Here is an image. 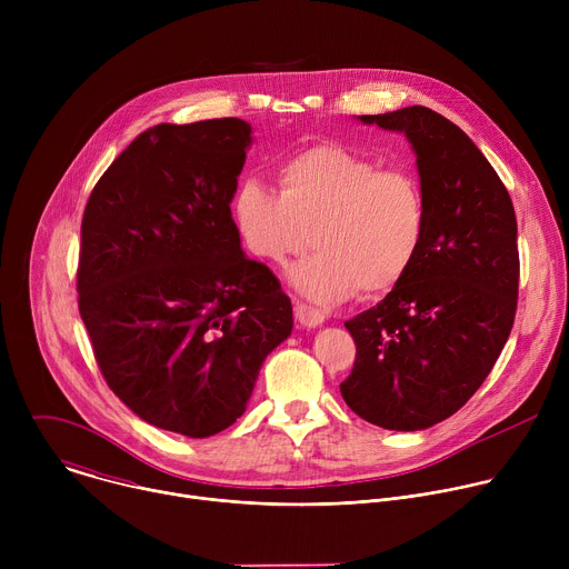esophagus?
<instances>
[{
  "instance_id": "1",
  "label": "esophagus",
  "mask_w": 569,
  "mask_h": 569,
  "mask_svg": "<svg viewBox=\"0 0 569 569\" xmlns=\"http://www.w3.org/2000/svg\"><path fill=\"white\" fill-rule=\"evenodd\" d=\"M295 315H297L301 327H306V329H315V327H319V323H323V319H327V315H323L319 308L303 303V301H299L295 306Z\"/></svg>"
}]
</instances>
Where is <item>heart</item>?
<instances>
[{"instance_id":"heart-1","label":"heart","mask_w":569,"mask_h":569,"mask_svg":"<svg viewBox=\"0 0 569 569\" xmlns=\"http://www.w3.org/2000/svg\"><path fill=\"white\" fill-rule=\"evenodd\" d=\"M279 193L259 178H242L231 198L236 231L257 259L292 268L290 281L317 301H340L356 290L380 297L415 268L428 233L421 180L336 143H317L283 157Z\"/></svg>"}]
</instances>
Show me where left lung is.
<instances>
[{
	"mask_svg": "<svg viewBox=\"0 0 569 569\" xmlns=\"http://www.w3.org/2000/svg\"><path fill=\"white\" fill-rule=\"evenodd\" d=\"M360 121L410 139L428 233L410 274L345 321L356 362L340 391L373 426L426 430L463 408L509 340L520 281L516 211L489 159L439 112L412 106Z\"/></svg>",
	"mask_w": 569,
	"mask_h": 569,
	"instance_id": "left-lung-1",
	"label": "left lung"
}]
</instances>
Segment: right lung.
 Instances as JSON below:
<instances>
[{"label": "right lung", "instance_id": "add662e5", "mask_svg": "<svg viewBox=\"0 0 569 569\" xmlns=\"http://www.w3.org/2000/svg\"><path fill=\"white\" fill-rule=\"evenodd\" d=\"M242 119L141 132L80 222L78 310L108 387L146 423L193 439L229 428L292 331L272 270L240 250L229 202Z\"/></svg>", "mask_w": 569, "mask_h": 569}]
</instances>
